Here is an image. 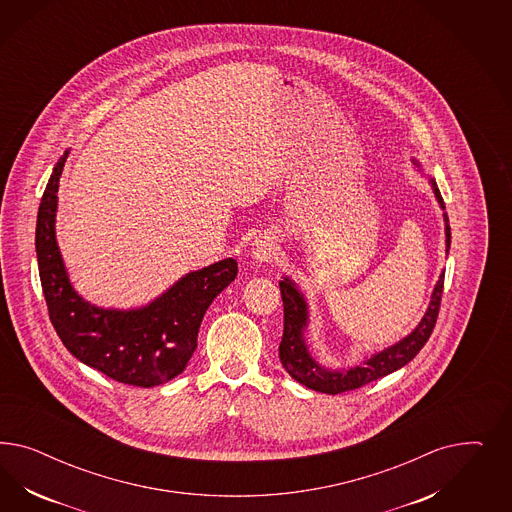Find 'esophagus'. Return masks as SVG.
<instances>
[{"mask_svg":"<svg viewBox=\"0 0 512 512\" xmlns=\"http://www.w3.org/2000/svg\"><path fill=\"white\" fill-rule=\"evenodd\" d=\"M276 255H278V246H276V242L270 236L263 234V236L255 238L253 248H251V257H253L255 263L259 264V266L272 263L276 259Z\"/></svg>","mask_w":512,"mask_h":512,"instance_id":"1","label":"esophagus"}]
</instances>
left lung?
Instances as JSON below:
<instances>
[{
    "instance_id": "1",
    "label": "left lung",
    "mask_w": 512,
    "mask_h": 512,
    "mask_svg": "<svg viewBox=\"0 0 512 512\" xmlns=\"http://www.w3.org/2000/svg\"><path fill=\"white\" fill-rule=\"evenodd\" d=\"M413 163L419 172H422L419 161L413 159ZM428 180L434 189L435 199L439 202L441 210H445V202L434 178L428 176ZM443 221H445V251L449 253L450 225L447 212H443ZM443 279L445 274H441L437 279L428 310L411 334H407L398 343L375 353L372 357L364 358L362 364L332 370L323 366L321 362H317L311 355L310 345L306 341V330L310 325V306L295 281L285 276L279 281V291L283 298V338L279 343V360L285 372L304 387L334 396L347 390L364 387L372 381L385 377L388 373L400 370L407 362L417 357L424 343L432 336L437 313H439V304H441V295H443Z\"/></svg>"
}]
</instances>
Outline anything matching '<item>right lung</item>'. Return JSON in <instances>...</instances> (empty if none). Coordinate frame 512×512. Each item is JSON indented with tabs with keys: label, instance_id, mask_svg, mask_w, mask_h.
I'll list each match as a JSON object with an SVG mask.
<instances>
[{
	"label": "right lung",
	"instance_id": "obj_1",
	"mask_svg": "<svg viewBox=\"0 0 512 512\" xmlns=\"http://www.w3.org/2000/svg\"><path fill=\"white\" fill-rule=\"evenodd\" d=\"M67 155L60 157L50 174L35 229L50 321L67 351L93 370L133 387L163 385L186 370L197 349L202 317L234 281L238 264L229 257L189 272L140 308H99L88 302L71 285L56 240L58 189Z\"/></svg>",
	"mask_w": 512,
	"mask_h": 512
}]
</instances>
